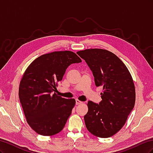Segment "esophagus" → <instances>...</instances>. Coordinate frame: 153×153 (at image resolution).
<instances>
[{
	"instance_id": "esophagus-1",
	"label": "esophagus",
	"mask_w": 153,
	"mask_h": 153,
	"mask_svg": "<svg viewBox=\"0 0 153 153\" xmlns=\"http://www.w3.org/2000/svg\"><path fill=\"white\" fill-rule=\"evenodd\" d=\"M83 102L80 100H76V105H80V104H82Z\"/></svg>"
}]
</instances>
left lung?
Returning a JSON list of instances; mask_svg holds the SVG:
<instances>
[{
    "label": "left lung",
    "instance_id": "1",
    "mask_svg": "<svg viewBox=\"0 0 153 153\" xmlns=\"http://www.w3.org/2000/svg\"><path fill=\"white\" fill-rule=\"evenodd\" d=\"M76 53L91 69L96 85L103 86L101 102L87 103L85 126L96 137H112L123 127L135 105L132 76L121 60L108 50L91 48Z\"/></svg>",
    "mask_w": 153,
    "mask_h": 153
}]
</instances>
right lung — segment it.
Here are the masks:
<instances>
[{"instance_id":"1","label":"right lung","mask_w":153,"mask_h":153,"mask_svg":"<svg viewBox=\"0 0 153 153\" xmlns=\"http://www.w3.org/2000/svg\"><path fill=\"white\" fill-rule=\"evenodd\" d=\"M81 62L75 53L57 51L41 55L26 69L18 95L27 122L37 133L52 136L62 130L76 101L55 91L67 68Z\"/></svg>"}]
</instances>
